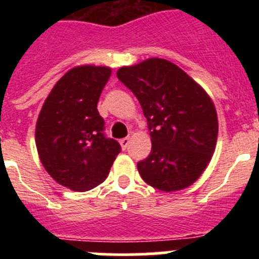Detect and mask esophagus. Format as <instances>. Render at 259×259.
<instances>
[{
	"label": "esophagus",
	"mask_w": 259,
	"mask_h": 259,
	"mask_svg": "<svg viewBox=\"0 0 259 259\" xmlns=\"http://www.w3.org/2000/svg\"><path fill=\"white\" fill-rule=\"evenodd\" d=\"M130 141H131V139H130V137H124V139H122V140L119 141V144H120V146H122L123 150L127 149L128 145H130Z\"/></svg>",
	"instance_id": "34e87169"
}]
</instances>
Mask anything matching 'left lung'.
<instances>
[{"label":"left lung","mask_w":259,"mask_h":259,"mask_svg":"<svg viewBox=\"0 0 259 259\" xmlns=\"http://www.w3.org/2000/svg\"><path fill=\"white\" fill-rule=\"evenodd\" d=\"M116 76L136 96L149 123L152 152L137 163L143 180L167 193L188 188L206 170L217 146L211 97L167 59L123 66Z\"/></svg>","instance_id":"left-lung-1"}]
</instances>
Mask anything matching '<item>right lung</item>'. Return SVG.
<instances>
[{
  "label": "right lung",
  "instance_id": "1",
  "mask_svg": "<svg viewBox=\"0 0 259 259\" xmlns=\"http://www.w3.org/2000/svg\"><path fill=\"white\" fill-rule=\"evenodd\" d=\"M111 76L107 66L80 65L56 83L41 107L35 141L47 172L65 188L87 192L105 182L120 145L104 136L98 98Z\"/></svg>",
  "mask_w": 259,
  "mask_h": 259
}]
</instances>
